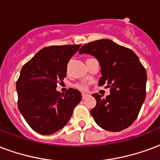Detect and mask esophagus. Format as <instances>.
<instances>
[{"label":"esophagus","mask_w":160,"mask_h":160,"mask_svg":"<svg viewBox=\"0 0 160 160\" xmlns=\"http://www.w3.org/2000/svg\"><path fill=\"white\" fill-rule=\"evenodd\" d=\"M88 96V94L87 93H82V98H86Z\"/></svg>","instance_id":"34e87169"}]
</instances>
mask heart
I'll use <instances>...</instances> for the list:
<instances>
[{"label":"heart","instance_id":"1","mask_svg":"<svg viewBox=\"0 0 160 160\" xmlns=\"http://www.w3.org/2000/svg\"><path fill=\"white\" fill-rule=\"evenodd\" d=\"M74 87H76L77 89H79V90L85 91L87 89V86L85 85V84H76V85H74Z\"/></svg>","mask_w":160,"mask_h":160}]
</instances>
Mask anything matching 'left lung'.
I'll return each mask as SVG.
<instances>
[{
  "instance_id": "obj_1",
  "label": "left lung",
  "mask_w": 160,
  "mask_h": 160,
  "mask_svg": "<svg viewBox=\"0 0 160 160\" xmlns=\"http://www.w3.org/2000/svg\"><path fill=\"white\" fill-rule=\"evenodd\" d=\"M80 54H90L99 62L102 76L98 85H107L111 94L97 101L91 115L105 130L119 132L129 127L139 115L146 98L147 72L130 49L110 39L96 40L83 45Z\"/></svg>"
}]
</instances>
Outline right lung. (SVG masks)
<instances>
[{"mask_svg":"<svg viewBox=\"0 0 160 160\" xmlns=\"http://www.w3.org/2000/svg\"><path fill=\"white\" fill-rule=\"evenodd\" d=\"M80 44L45 47L22 67L17 82L18 108L26 122L41 134L62 128L81 100V93L69 88L65 93L56 90L63 82L67 65Z\"/></svg>","mask_w":160,"mask_h":160,"instance_id":"add662e5","label":"right lung"}]
</instances>
